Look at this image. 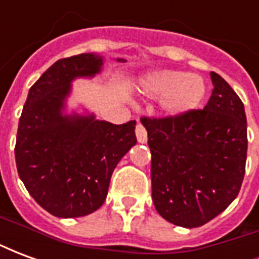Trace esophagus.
<instances>
[{"label":"esophagus","instance_id":"1","mask_svg":"<svg viewBox=\"0 0 259 259\" xmlns=\"http://www.w3.org/2000/svg\"><path fill=\"white\" fill-rule=\"evenodd\" d=\"M136 137H137V141H139V143H147V140H148L146 127L141 123H139L136 126Z\"/></svg>","mask_w":259,"mask_h":259}]
</instances>
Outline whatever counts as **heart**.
I'll return each mask as SVG.
<instances>
[{
    "label": "heart",
    "instance_id": "heart-1",
    "mask_svg": "<svg viewBox=\"0 0 259 259\" xmlns=\"http://www.w3.org/2000/svg\"><path fill=\"white\" fill-rule=\"evenodd\" d=\"M141 87L147 96L163 97V109L172 116L185 115L198 107L206 91L202 77L172 69L152 72L144 77Z\"/></svg>",
    "mask_w": 259,
    "mask_h": 259
}]
</instances>
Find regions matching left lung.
I'll return each mask as SVG.
<instances>
[{"label": "left lung", "instance_id": "left-lung-1", "mask_svg": "<svg viewBox=\"0 0 259 259\" xmlns=\"http://www.w3.org/2000/svg\"><path fill=\"white\" fill-rule=\"evenodd\" d=\"M204 109L180 116L141 118L151 151L152 201L158 213L183 228H198L237 197L247 159L244 105L215 72Z\"/></svg>", "mask_w": 259, "mask_h": 259}]
</instances>
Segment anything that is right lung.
Returning a JSON list of instances; mask_svg holds the SVG:
<instances>
[{
  "label": "right lung",
  "mask_w": 259,
  "mask_h": 259,
  "mask_svg": "<svg viewBox=\"0 0 259 259\" xmlns=\"http://www.w3.org/2000/svg\"><path fill=\"white\" fill-rule=\"evenodd\" d=\"M102 62L97 54L57 61L31 85L20 115L18 174L29 194L54 217L97 211L107 198L113 169L137 143L136 120L113 124L94 115L62 113L72 81L100 73Z\"/></svg>",
  "instance_id": "add662e5"
}]
</instances>
